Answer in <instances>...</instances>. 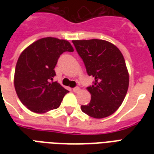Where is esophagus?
Returning <instances> with one entry per match:
<instances>
[{"label":"esophagus","instance_id":"esophagus-1","mask_svg":"<svg viewBox=\"0 0 154 154\" xmlns=\"http://www.w3.org/2000/svg\"><path fill=\"white\" fill-rule=\"evenodd\" d=\"M79 90H80V88L78 87H74L73 89H72V91H73V92H75V93H77V92H78L79 91Z\"/></svg>","mask_w":154,"mask_h":154}]
</instances>
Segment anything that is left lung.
Instances as JSON below:
<instances>
[{"label": "left lung", "mask_w": 154, "mask_h": 154, "mask_svg": "<svg viewBox=\"0 0 154 154\" xmlns=\"http://www.w3.org/2000/svg\"><path fill=\"white\" fill-rule=\"evenodd\" d=\"M87 72L95 78L87 87L90 103L82 106V112L96 119L115 113L122 104L129 87V72L121 52L116 45L102 39L72 40Z\"/></svg>", "instance_id": "obj_1"}]
</instances>
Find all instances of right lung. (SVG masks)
Segmentation results:
<instances>
[{
  "label": "right lung",
  "mask_w": 154,
  "mask_h": 154,
  "mask_svg": "<svg viewBox=\"0 0 154 154\" xmlns=\"http://www.w3.org/2000/svg\"><path fill=\"white\" fill-rule=\"evenodd\" d=\"M67 40L47 37L35 41L23 51L16 63L14 84L22 104L38 114L57 109L68 92L53 82L54 67L64 52H73Z\"/></svg>",
  "instance_id": "add662e5"
}]
</instances>
